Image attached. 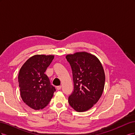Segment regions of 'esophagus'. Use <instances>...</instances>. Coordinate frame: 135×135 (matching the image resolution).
Segmentation results:
<instances>
[{"label":"esophagus","instance_id":"34e87169","mask_svg":"<svg viewBox=\"0 0 135 135\" xmlns=\"http://www.w3.org/2000/svg\"><path fill=\"white\" fill-rule=\"evenodd\" d=\"M56 88H57V90H60V89H61V85H60V86H57Z\"/></svg>","mask_w":135,"mask_h":135}]
</instances>
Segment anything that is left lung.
<instances>
[{
	"label": "left lung",
	"instance_id": "obj_1",
	"mask_svg": "<svg viewBox=\"0 0 135 135\" xmlns=\"http://www.w3.org/2000/svg\"><path fill=\"white\" fill-rule=\"evenodd\" d=\"M66 59L71 66L74 82L69 104L78 112L87 111L103 94L105 81L103 65L96 56L87 52L69 54Z\"/></svg>",
	"mask_w": 135,
	"mask_h": 135
}]
</instances>
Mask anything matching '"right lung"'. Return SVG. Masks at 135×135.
<instances>
[{"label":"right lung","mask_w":135,"mask_h":135,"mask_svg":"<svg viewBox=\"0 0 135 135\" xmlns=\"http://www.w3.org/2000/svg\"><path fill=\"white\" fill-rule=\"evenodd\" d=\"M54 55H36L23 64L18 76L22 101L35 110L42 109L50 103L56 91L44 74Z\"/></svg>","instance_id":"1"}]
</instances>
